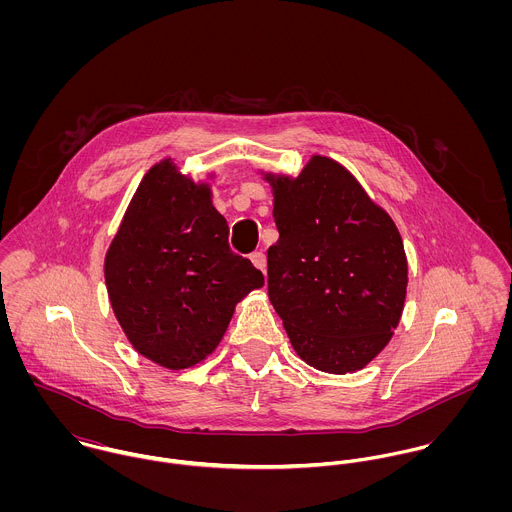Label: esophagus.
I'll use <instances>...</instances> for the list:
<instances>
[{"label": "esophagus", "mask_w": 512, "mask_h": 512, "mask_svg": "<svg viewBox=\"0 0 512 512\" xmlns=\"http://www.w3.org/2000/svg\"><path fill=\"white\" fill-rule=\"evenodd\" d=\"M250 260H252V264H254L260 272L266 274V256H264V252H254V254L250 256Z\"/></svg>", "instance_id": "esophagus-1"}]
</instances>
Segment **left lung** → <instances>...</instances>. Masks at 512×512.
I'll return each mask as SVG.
<instances>
[{
    "mask_svg": "<svg viewBox=\"0 0 512 512\" xmlns=\"http://www.w3.org/2000/svg\"><path fill=\"white\" fill-rule=\"evenodd\" d=\"M280 240L268 295L297 357L321 372L363 370L400 323L408 258L392 217L339 161L313 153L299 175L258 169Z\"/></svg>",
    "mask_w": 512,
    "mask_h": 512,
    "instance_id": "1",
    "label": "left lung"
}]
</instances>
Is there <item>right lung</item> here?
Segmentation results:
<instances>
[{
	"instance_id": "1",
	"label": "right lung",
	"mask_w": 512,
	"mask_h": 512,
	"mask_svg": "<svg viewBox=\"0 0 512 512\" xmlns=\"http://www.w3.org/2000/svg\"><path fill=\"white\" fill-rule=\"evenodd\" d=\"M215 171L203 181L165 157L142 177L104 256L112 311L136 353L181 370L219 347L236 303L264 286L228 246L213 207Z\"/></svg>"
}]
</instances>
